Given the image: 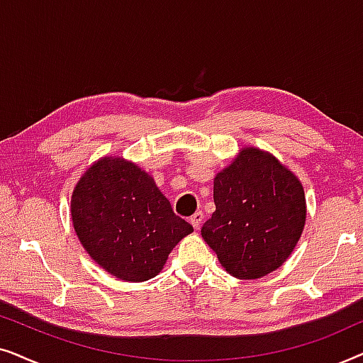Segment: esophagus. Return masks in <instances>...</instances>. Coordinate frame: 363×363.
<instances>
[{"mask_svg": "<svg viewBox=\"0 0 363 363\" xmlns=\"http://www.w3.org/2000/svg\"><path fill=\"white\" fill-rule=\"evenodd\" d=\"M190 223H191V226L195 228V230H200V226H201V223H203V213L201 211H196L195 215H191L190 216Z\"/></svg>", "mask_w": 363, "mask_h": 363, "instance_id": "1", "label": "esophagus"}]
</instances>
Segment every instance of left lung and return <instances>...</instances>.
<instances>
[{
	"label": "left lung",
	"mask_w": 363,
	"mask_h": 363,
	"mask_svg": "<svg viewBox=\"0 0 363 363\" xmlns=\"http://www.w3.org/2000/svg\"><path fill=\"white\" fill-rule=\"evenodd\" d=\"M216 210L201 228L206 245L238 279H257L282 266L306 225L299 178L271 153L240 150L213 185Z\"/></svg>",
	"instance_id": "obj_1"
}]
</instances>
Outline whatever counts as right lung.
I'll return each mask as SVG.
<instances>
[{
	"mask_svg": "<svg viewBox=\"0 0 363 363\" xmlns=\"http://www.w3.org/2000/svg\"><path fill=\"white\" fill-rule=\"evenodd\" d=\"M71 216L89 256L127 282L155 277L193 231L155 180L122 157H104L87 168L72 191Z\"/></svg>",
	"mask_w": 363,
	"mask_h": 363,
	"instance_id": "1",
	"label": "right lung"
}]
</instances>
